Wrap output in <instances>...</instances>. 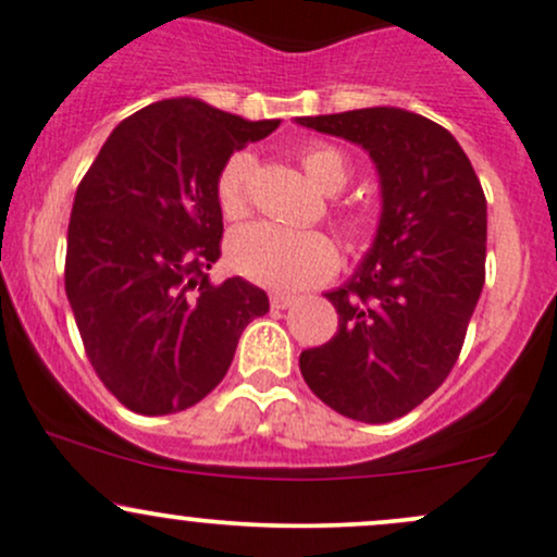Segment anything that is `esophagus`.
<instances>
[{
    "label": "esophagus",
    "instance_id": "34e87169",
    "mask_svg": "<svg viewBox=\"0 0 557 557\" xmlns=\"http://www.w3.org/2000/svg\"><path fill=\"white\" fill-rule=\"evenodd\" d=\"M296 301H298V298L290 296V294H274L272 296V309H290Z\"/></svg>",
    "mask_w": 557,
    "mask_h": 557
}]
</instances>
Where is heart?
Instances as JSON below:
<instances>
[{
  "label": "heart",
  "mask_w": 557,
  "mask_h": 557,
  "mask_svg": "<svg viewBox=\"0 0 557 557\" xmlns=\"http://www.w3.org/2000/svg\"><path fill=\"white\" fill-rule=\"evenodd\" d=\"M309 178L325 191H338L349 178V162L333 146H312L301 154ZM250 173L253 157L237 151L221 168L215 181V200L226 219H243L248 213ZM230 261L239 274L253 283L277 290L307 288L331 277L338 267V250L323 232L288 230V226L248 224L230 237Z\"/></svg>",
  "instance_id": "obj_1"
}]
</instances>
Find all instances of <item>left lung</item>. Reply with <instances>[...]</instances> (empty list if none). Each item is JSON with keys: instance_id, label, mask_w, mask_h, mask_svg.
Returning a JSON list of instances; mask_svg holds the SVG:
<instances>
[{"instance_id": "8db88e82", "label": "left lung", "mask_w": 557, "mask_h": 557, "mask_svg": "<svg viewBox=\"0 0 557 557\" xmlns=\"http://www.w3.org/2000/svg\"><path fill=\"white\" fill-rule=\"evenodd\" d=\"M298 125L362 146L382 184V219L360 267L325 294L331 342L298 357L309 389L342 417H406L454 368L485 283V195L446 127L373 107L298 116Z\"/></svg>"}]
</instances>
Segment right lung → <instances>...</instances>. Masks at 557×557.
<instances>
[{
	"label": "right lung",
	"mask_w": 557,
	"mask_h": 557,
	"mask_svg": "<svg viewBox=\"0 0 557 557\" xmlns=\"http://www.w3.org/2000/svg\"><path fill=\"white\" fill-rule=\"evenodd\" d=\"M197 98L136 111L111 131L74 197L66 296L98 379L144 417L186 411L219 386L269 298L210 283L224 215L215 181L234 151L277 131Z\"/></svg>",
	"instance_id": "add662e5"
}]
</instances>
